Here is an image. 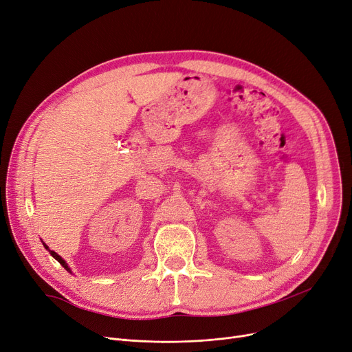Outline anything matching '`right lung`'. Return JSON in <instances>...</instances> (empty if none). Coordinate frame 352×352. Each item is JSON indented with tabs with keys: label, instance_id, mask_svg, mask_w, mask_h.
<instances>
[{
	"label": "right lung",
	"instance_id": "add662e5",
	"mask_svg": "<svg viewBox=\"0 0 352 352\" xmlns=\"http://www.w3.org/2000/svg\"><path fill=\"white\" fill-rule=\"evenodd\" d=\"M43 244H44V243H43ZM44 247H45V248H47V250H48V247H47V245H45V244H44ZM48 252H50V254H51V255H52V256H54V258H55V260H57V261H58V263H60V264H61V265H63V267H64V268H65V270H67V271H68V272H71V270H69V268H68V265H67V263H65V261H64V260H63V258H61V256H60V255H58V254H57V252H54V251H51V250H48Z\"/></svg>",
	"mask_w": 352,
	"mask_h": 352
}]
</instances>
